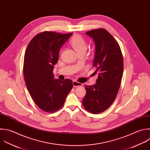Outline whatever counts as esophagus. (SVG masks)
<instances>
[{"label": "esophagus", "mask_w": 150, "mask_h": 150, "mask_svg": "<svg viewBox=\"0 0 150 150\" xmlns=\"http://www.w3.org/2000/svg\"><path fill=\"white\" fill-rule=\"evenodd\" d=\"M73 86L74 87H80V86H82L83 84L80 83H79L77 82V81H73Z\"/></svg>", "instance_id": "esophagus-1"}]
</instances>
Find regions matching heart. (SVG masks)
I'll return each instance as SVG.
<instances>
[{
	"label": "heart",
	"mask_w": 150,
	"mask_h": 150,
	"mask_svg": "<svg viewBox=\"0 0 150 150\" xmlns=\"http://www.w3.org/2000/svg\"><path fill=\"white\" fill-rule=\"evenodd\" d=\"M70 44L77 53L86 52L87 45L83 38L80 35H75L70 40Z\"/></svg>",
	"instance_id": "1"
}]
</instances>
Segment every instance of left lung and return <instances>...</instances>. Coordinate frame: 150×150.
<instances>
[{"label":"left lung","mask_w":150,"mask_h":150,"mask_svg":"<svg viewBox=\"0 0 150 150\" xmlns=\"http://www.w3.org/2000/svg\"><path fill=\"white\" fill-rule=\"evenodd\" d=\"M86 34L94 42L93 65L98 77L95 84L85 85L86 94L82 104L88 111L98 114L110 107L115 99L123 74V59L119 45L105 29H95Z\"/></svg>","instance_id":"1"}]
</instances>
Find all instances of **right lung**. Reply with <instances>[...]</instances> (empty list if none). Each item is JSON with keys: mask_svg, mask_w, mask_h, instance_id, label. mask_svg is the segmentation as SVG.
<instances>
[{"mask_svg": "<svg viewBox=\"0 0 150 150\" xmlns=\"http://www.w3.org/2000/svg\"><path fill=\"white\" fill-rule=\"evenodd\" d=\"M72 35L41 33L33 38L25 52L23 75L26 85L36 105L47 112L60 109L73 88L71 80L55 79L53 73L60 49Z\"/></svg>", "mask_w": 150, "mask_h": 150, "instance_id": "right-lung-1", "label": "right lung"}]
</instances>
